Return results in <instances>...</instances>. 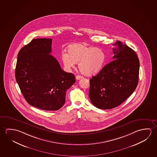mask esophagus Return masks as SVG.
Returning a JSON list of instances; mask_svg holds the SVG:
<instances>
[{"instance_id": "34e87169", "label": "esophagus", "mask_w": 157, "mask_h": 157, "mask_svg": "<svg viewBox=\"0 0 157 157\" xmlns=\"http://www.w3.org/2000/svg\"><path fill=\"white\" fill-rule=\"evenodd\" d=\"M75 78H76L77 80H79L80 79H82V78H83V77L81 76V75H76Z\"/></svg>"}]
</instances>
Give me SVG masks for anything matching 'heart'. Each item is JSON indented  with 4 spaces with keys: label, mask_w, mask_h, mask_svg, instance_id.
Instances as JSON below:
<instances>
[{
    "label": "heart",
    "mask_w": 157,
    "mask_h": 157,
    "mask_svg": "<svg viewBox=\"0 0 157 157\" xmlns=\"http://www.w3.org/2000/svg\"><path fill=\"white\" fill-rule=\"evenodd\" d=\"M67 53L63 52L61 59L68 69L75 67L78 62L80 71L86 75L100 72L105 63V52L102 49L90 46L85 42L75 43L67 48Z\"/></svg>",
    "instance_id": "heart-1"
}]
</instances>
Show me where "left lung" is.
<instances>
[{"mask_svg": "<svg viewBox=\"0 0 157 157\" xmlns=\"http://www.w3.org/2000/svg\"><path fill=\"white\" fill-rule=\"evenodd\" d=\"M113 45V61L90 80L91 102L102 109L120 105L133 93L139 82L140 62L136 52L120 41Z\"/></svg>", "mask_w": 157, "mask_h": 157, "instance_id": "left-lung-1", "label": "left lung"}]
</instances>
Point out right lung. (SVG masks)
<instances>
[{"label": "right lung", "instance_id": "obj_1", "mask_svg": "<svg viewBox=\"0 0 157 157\" xmlns=\"http://www.w3.org/2000/svg\"><path fill=\"white\" fill-rule=\"evenodd\" d=\"M52 39H34L18 53L16 80L26 101L36 108L56 111L62 107L67 91L75 82L52 52Z\"/></svg>", "mask_w": 157, "mask_h": 157}]
</instances>
